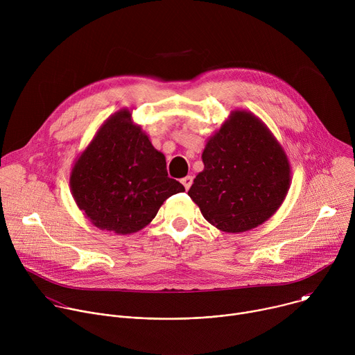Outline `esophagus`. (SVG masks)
<instances>
[{
	"label": "esophagus",
	"instance_id": "obj_1",
	"mask_svg": "<svg viewBox=\"0 0 355 355\" xmlns=\"http://www.w3.org/2000/svg\"><path fill=\"white\" fill-rule=\"evenodd\" d=\"M192 181H193V178H192L191 175H187L185 178H182V180H181V182H182V185H184V188H185L187 191L191 188V185H192Z\"/></svg>",
	"mask_w": 355,
	"mask_h": 355
}]
</instances>
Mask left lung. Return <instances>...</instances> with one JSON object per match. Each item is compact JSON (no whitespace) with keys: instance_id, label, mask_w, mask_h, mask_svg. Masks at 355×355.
Instances as JSON below:
<instances>
[{"instance_id":"obj_1","label":"left lung","mask_w":355,"mask_h":355,"mask_svg":"<svg viewBox=\"0 0 355 355\" xmlns=\"http://www.w3.org/2000/svg\"><path fill=\"white\" fill-rule=\"evenodd\" d=\"M204 171L188 195L200 214L227 233H241L268 220L284 202L291 167L268 128L247 111H233L208 140Z\"/></svg>"}]
</instances>
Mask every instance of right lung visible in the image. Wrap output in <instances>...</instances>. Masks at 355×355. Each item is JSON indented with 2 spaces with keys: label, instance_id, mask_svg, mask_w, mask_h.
I'll return each instance as SVG.
<instances>
[{
  "label": "right lung",
  "instance_id": "add662e5",
  "mask_svg": "<svg viewBox=\"0 0 355 355\" xmlns=\"http://www.w3.org/2000/svg\"><path fill=\"white\" fill-rule=\"evenodd\" d=\"M70 188L89 222L116 234L139 232L167 198L185 191L168 177L164 155L132 122L128 110L99 128L74 163Z\"/></svg>",
  "mask_w": 355,
  "mask_h": 355
}]
</instances>
